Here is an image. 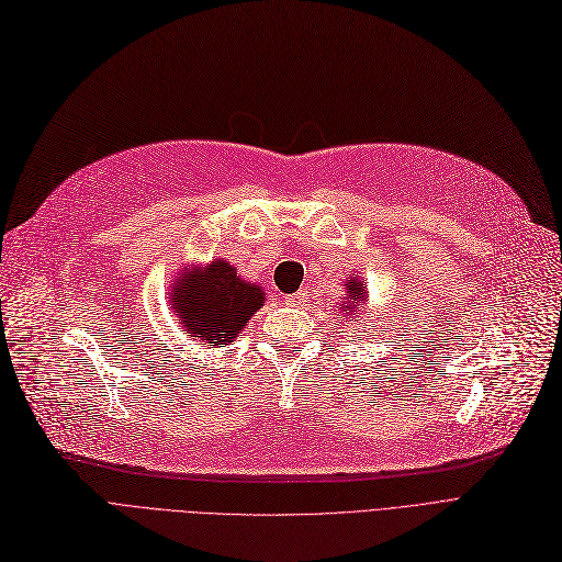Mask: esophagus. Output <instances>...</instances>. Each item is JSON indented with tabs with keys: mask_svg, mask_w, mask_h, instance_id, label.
I'll return each instance as SVG.
<instances>
[{
	"mask_svg": "<svg viewBox=\"0 0 562 562\" xmlns=\"http://www.w3.org/2000/svg\"><path fill=\"white\" fill-rule=\"evenodd\" d=\"M305 296H307V294L303 292V289H299V292H294V294H286V296H284V303L299 307V305L305 301Z\"/></svg>",
	"mask_w": 562,
	"mask_h": 562,
	"instance_id": "34e87169",
	"label": "esophagus"
}]
</instances>
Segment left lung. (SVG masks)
<instances>
[{
	"mask_svg": "<svg viewBox=\"0 0 562 562\" xmlns=\"http://www.w3.org/2000/svg\"><path fill=\"white\" fill-rule=\"evenodd\" d=\"M342 289H346V294H342V299H340V315H342V319H346V327H348V324H357V315L364 313V303L369 299V292H367V284H364V280H361V276L348 278L346 284H342ZM361 329H367L364 322H361ZM352 331L357 334V329H352Z\"/></svg>",
	"mask_w": 562,
	"mask_h": 562,
	"instance_id": "obj_1",
	"label": "left lung"
}]
</instances>
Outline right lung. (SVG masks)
<instances>
[{"mask_svg":"<svg viewBox=\"0 0 562 562\" xmlns=\"http://www.w3.org/2000/svg\"><path fill=\"white\" fill-rule=\"evenodd\" d=\"M170 311L195 346L224 348L266 303L261 284L245 280L226 259L184 266L170 284Z\"/></svg>","mask_w":562,"mask_h":562,"instance_id":"1","label":"right lung"}]
</instances>
